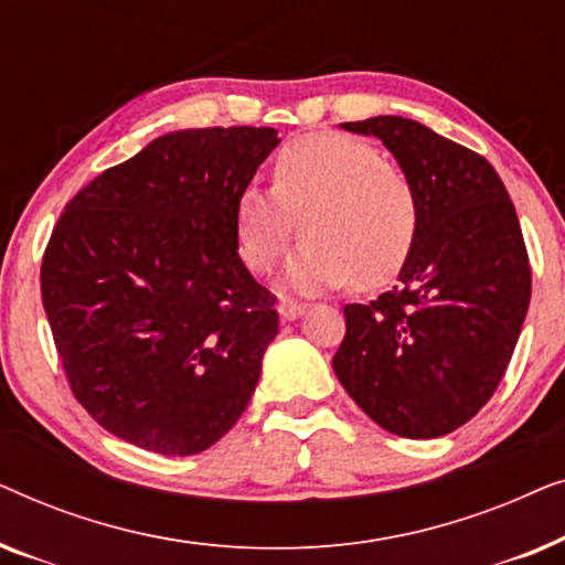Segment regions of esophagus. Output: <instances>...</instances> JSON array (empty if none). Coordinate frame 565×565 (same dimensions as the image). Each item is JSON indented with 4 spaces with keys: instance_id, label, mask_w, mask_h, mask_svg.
Masks as SVG:
<instances>
[{
    "instance_id": "1",
    "label": "esophagus",
    "mask_w": 565,
    "mask_h": 565,
    "mask_svg": "<svg viewBox=\"0 0 565 565\" xmlns=\"http://www.w3.org/2000/svg\"><path fill=\"white\" fill-rule=\"evenodd\" d=\"M277 311H280V319L282 321H296L300 319L308 311L306 303H298V300H290V298H282L280 306H277Z\"/></svg>"
}]
</instances>
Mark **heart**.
<instances>
[{"label": "heart", "mask_w": 565, "mask_h": 565, "mask_svg": "<svg viewBox=\"0 0 565 565\" xmlns=\"http://www.w3.org/2000/svg\"><path fill=\"white\" fill-rule=\"evenodd\" d=\"M273 190L257 184L236 200L238 252L254 273H269L298 234L306 242L285 267V288L300 296L375 288L404 265L419 205L408 177L383 153L344 134H311L285 146Z\"/></svg>", "instance_id": "1"}]
</instances>
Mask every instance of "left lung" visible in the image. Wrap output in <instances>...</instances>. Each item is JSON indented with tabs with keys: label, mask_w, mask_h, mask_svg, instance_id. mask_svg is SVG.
<instances>
[{
	"label": "left lung",
	"mask_w": 565,
	"mask_h": 565,
	"mask_svg": "<svg viewBox=\"0 0 565 565\" xmlns=\"http://www.w3.org/2000/svg\"><path fill=\"white\" fill-rule=\"evenodd\" d=\"M342 128L393 153L419 223L398 282L344 306L347 334L331 365L377 427L408 439L450 435L493 396L527 316L520 218L481 153L422 122L377 115Z\"/></svg>",
	"instance_id": "obj_1"
}]
</instances>
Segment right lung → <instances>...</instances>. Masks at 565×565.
Here are the masks:
<instances>
[{
  "instance_id": "obj_1",
  "label": "right lung",
  "mask_w": 565,
  "mask_h": 565,
  "mask_svg": "<svg viewBox=\"0 0 565 565\" xmlns=\"http://www.w3.org/2000/svg\"><path fill=\"white\" fill-rule=\"evenodd\" d=\"M275 128H188L105 169L64 207L43 308L79 404L110 435L195 455L238 422L277 337L238 257L236 200Z\"/></svg>"
}]
</instances>
